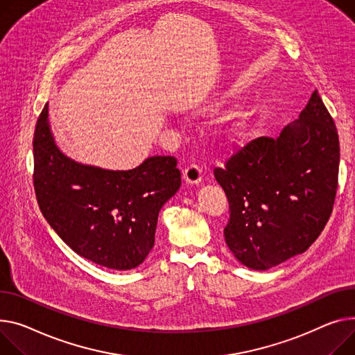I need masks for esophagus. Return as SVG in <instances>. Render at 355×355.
<instances>
[{
	"mask_svg": "<svg viewBox=\"0 0 355 355\" xmlns=\"http://www.w3.org/2000/svg\"><path fill=\"white\" fill-rule=\"evenodd\" d=\"M202 180L201 175V168L196 164L188 165V167L184 170V181L190 185H198Z\"/></svg>",
	"mask_w": 355,
	"mask_h": 355,
	"instance_id": "34e87169",
	"label": "esophagus"
}]
</instances>
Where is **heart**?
Here are the masks:
<instances>
[{
    "label": "heart",
    "mask_w": 355,
    "mask_h": 355,
    "mask_svg": "<svg viewBox=\"0 0 355 355\" xmlns=\"http://www.w3.org/2000/svg\"><path fill=\"white\" fill-rule=\"evenodd\" d=\"M251 131V112L240 111L221 123L223 138L230 144H243Z\"/></svg>",
    "instance_id": "b5f03b06"
}]
</instances>
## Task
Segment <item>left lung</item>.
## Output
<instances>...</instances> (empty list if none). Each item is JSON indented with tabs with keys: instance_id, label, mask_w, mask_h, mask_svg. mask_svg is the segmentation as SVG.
<instances>
[{
	"instance_id": "8db88e82",
	"label": "left lung",
	"mask_w": 355,
	"mask_h": 355,
	"mask_svg": "<svg viewBox=\"0 0 355 355\" xmlns=\"http://www.w3.org/2000/svg\"><path fill=\"white\" fill-rule=\"evenodd\" d=\"M338 165L337 128L315 89L277 138L251 141L214 170L230 204L224 237L234 257L264 271L302 254L331 216Z\"/></svg>"
}]
</instances>
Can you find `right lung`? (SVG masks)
Returning <instances> with one entry per match:
<instances>
[{"mask_svg":"<svg viewBox=\"0 0 355 355\" xmlns=\"http://www.w3.org/2000/svg\"><path fill=\"white\" fill-rule=\"evenodd\" d=\"M34 188L44 218L78 255L110 270L138 267L154 247L161 207L181 185L174 157L128 171L71 159L57 147L45 104L34 132Z\"/></svg>","mask_w":355,"mask_h":355,"instance_id":"add662e5","label":"right lung"}]
</instances>
